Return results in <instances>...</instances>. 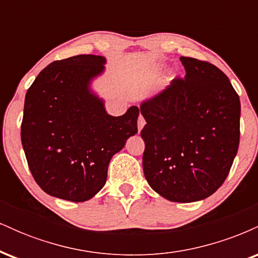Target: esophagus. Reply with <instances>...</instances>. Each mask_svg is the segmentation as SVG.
<instances>
[{"instance_id":"1","label":"esophagus","mask_w":258,"mask_h":258,"mask_svg":"<svg viewBox=\"0 0 258 258\" xmlns=\"http://www.w3.org/2000/svg\"><path fill=\"white\" fill-rule=\"evenodd\" d=\"M144 125H146V119H144L142 115H139V117H138V131H141V130L144 127Z\"/></svg>"}]
</instances>
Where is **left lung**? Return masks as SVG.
<instances>
[{"instance_id": "1", "label": "left lung", "mask_w": 258, "mask_h": 258, "mask_svg": "<svg viewBox=\"0 0 258 258\" xmlns=\"http://www.w3.org/2000/svg\"><path fill=\"white\" fill-rule=\"evenodd\" d=\"M180 61L184 79L141 105L143 171L165 199L193 203L214 194L229 173L240 141V99L214 64Z\"/></svg>"}]
</instances>
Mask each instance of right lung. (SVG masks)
Segmentation results:
<instances>
[{
    "label": "right lung",
    "instance_id": "obj_1",
    "mask_svg": "<svg viewBox=\"0 0 258 258\" xmlns=\"http://www.w3.org/2000/svg\"><path fill=\"white\" fill-rule=\"evenodd\" d=\"M104 63L93 54L55 60L26 92L22 144L32 177L52 197L74 203L94 197L112 155L138 132L137 106L115 117L91 93V80Z\"/></svg>",
    "mask_w": 258,
    "mask_h": 258
}]
</instances>
